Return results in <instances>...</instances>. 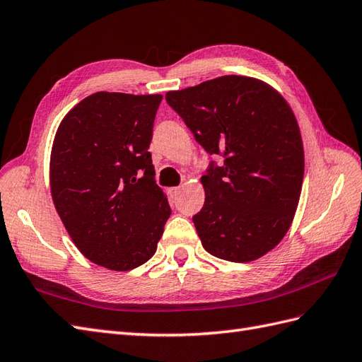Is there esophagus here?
Here are the masks:
<instances>
[{"label":"esophagus","mask_w":362,"mask_h":362,"mask_svg":"<svg viewBox=\"0 0 362 362\" xmlns=\"http://www.w3.org/2000/svg\"><path fill=\"white\" fill-rule=\"evenodd\" d=\"M173 196H177V194L180 192V187H177V188H171V191H170Z\"/></svg>","instance_id":"1"}]
</instances>
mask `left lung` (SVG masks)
<instances>
[{
	"mask_svg": "<svg viewBox=\"0 0 362 362\" xmlns=\"http://www.w3.org/2000/svg\"><path fill=\"white\" fill-rule=\"evenodd\" d=\"M165 99L206 153L223 156L202 175L205 203L192 221L203 247L234 263L272 251L292 225L304 175L289 104L266 82L238 75L168 91Z\"/></svg>",
	"mask_w": 362,
	"mask_h": 362,
	"instance_id": "obj_1",
	"label": "left lung"
}]
</instances>
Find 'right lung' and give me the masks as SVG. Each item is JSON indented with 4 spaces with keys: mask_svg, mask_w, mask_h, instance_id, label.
Masks as SVG:
<instances>
[{
    "mask_svg": "<svg viewBox=\"0 0 362 362\" xmlns=\"http://www.w3.org/2000/svg\"><path fill=\"white\" fill-rule=\"evenodd\" d=\"M160 100L162 95L93 93L54 134V208L81 254L111 271L150 260L171 216L148 151Z\"/></svg>",
    "mask_w": 362,
    "mask_h": 362,
    "instance_id": "1",
    "label": "right lung"
}]
</instances>
